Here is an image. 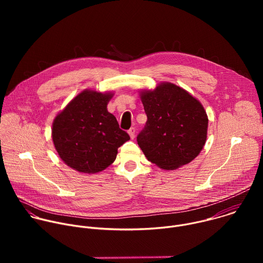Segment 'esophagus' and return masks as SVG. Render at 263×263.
Listing matches in <instances>:
<instances>
[{"label":"esophagus","instance_id":"1","mask_svg":"<svg viewBox=\"0 0 263 263\" xmlns=\"http://www.w3.org/2000/svg\"><path fill=\"white\" fill-rule=\"evenodd\" d=\"M128 134H129L130 138H131V139H133V138H134V136H135V129H134V128H130V129H129V131H128Z\"/></svg>","mask_w":263,"mask_h":263}]
</instances>
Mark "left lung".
I'll return each mask as SVG.
<instances>
[{
    "mask_svg": "<svg viewBox=\"0 0 263 263\" xmlns=\"http://www.w3.org/2000/svg\"><path fill=\"white\" fill-rule=\"evenodd\" d=\"M139 96L147 121L137 143L146 159L166 171L193 161L207 139L208 117L201 102L170 82Z\"/></svg>",
    "mask_w": 263,
    "mask_h": 263,
    "instance_id": "8db88e82",
    "label": "left lung"
}]
</instances>
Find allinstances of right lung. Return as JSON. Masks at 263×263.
Masks as SVG:
<instances>
[{
    "mask_svg": "<svg viewBox=\"0 0 263 263\" xmlns=\"http://www.w3.org/2000/svg\"><path fill=\"white\" fill-rule=\"evenodd\" d=\"M114 92L85 89L54 119L52 139L61 160L83 174H97L117 158L118 148L130 139L120 129L107 105Z\"/></svg>",
    "mask_w": 263,
    "mask_h": 263,
    "instance_id": "obj_1",
    "label": "right lung"
}]
</instances>
